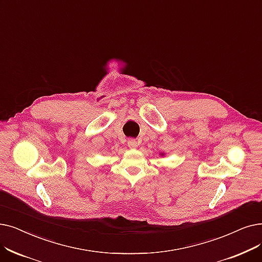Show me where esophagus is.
Instances as JSON below:
<instances>
[{"mask_svg": "<svg viewBox=\"0 0 262 262\" xmlns=\"http://www.w3.org/2000/svg\"><path fill=\"white\" fill-rule=\"evenodd\" d=\"M127 145L130 147V149H136V147L138 146V142L136 139H129L127 141Z\"/></svg>", "mask_w": 262, "mask_h": 262, "instance_id": "obj_1", "label": "esophagus"}]
</instances>
